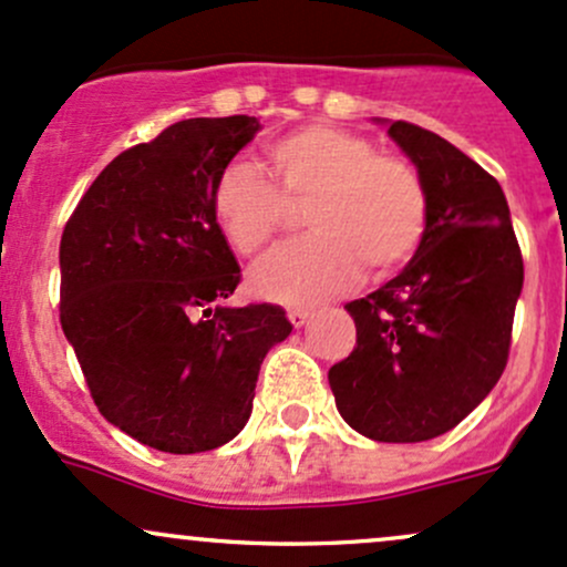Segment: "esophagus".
<instances>
[{"instance_id": "esophagus-1", "label": "esophagus", "mask_w": 567, "mask_h": 567, "mask_svg": "<svg viewBox=\"0 0 567 567\" xmlns=\"http://www.w3.org/2000/svg\"><path fill=\"white\" fill-rule=\"evenodd\" d=\"M309 315H312V312H309V309H301V307H293V309H288V320L293 322V328H301L303 322L309 320Z\"/></svg>"}]
</instances>
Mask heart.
Segmentation results:
<instances>
[{
    "instance_id": "heart-1",
    "label": "heart",
    "mask_w": 567,
    "mask_h": 567,
    "mask_svg": "<svg viewBox=\"0 0 567 567\" xmlns=\"http://www.w3.org/2000/svg\"><path fill=\"white\" fill-rule=\"evenodd\" d=\"M269 174L234 158L217 174V226L239 255H255L288 226L290 204H303L307 239L285 245L252 266L255 293L285 303H315L347 293L363 277L395 271L420 247L427 196L406 158L374 151L365 136L309 123L269 145Z\"/></svg>"
}]
</instances>
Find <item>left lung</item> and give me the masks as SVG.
Returning a JSON list of instances; mask_svg holds the SVG:
<instances>
[{
  "mask_svg": "<svg viewBox=\"0 0 567 567\" xmlns=\"http://www.w3.org/2000/svg\"><path fill=\"white\" fill-rule=\"evenodd\" d=\"M388 134L425 185V236L398 277L347 303L358 344L328 382L354 431L416 444L460 425L497 384L525 264L493 174L414 123Z\"/></svg>",
  "mask_w": 567,
  "mask_h": 567,
  "instance_id": "8db88e82",
  "label": "left lung"
}]
</instances>
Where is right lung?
<instances>
[{
	"instance_id": "right-lung-1",
	"label": "right lung",
	"mask_w": 567,
	"mask_h": 567,
	"mask_svg": "<svg viewBox=\"0 0 567 567\" xmlns=\"http://www.w3.org/2000/svg\"><path fill=\"white\" fill-rule=\"evenodd\" d=\"M258 117H188L112 158L61 234V328L104 420L196 455L252 412L260 363L293 326L274 303L220 307L241 271L213 209Z\"/></svg>"
}]
</instances>
